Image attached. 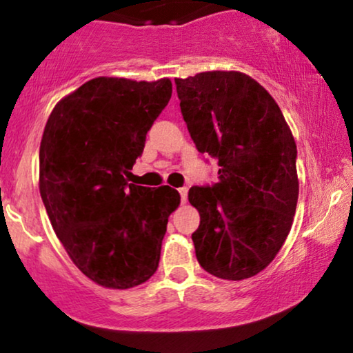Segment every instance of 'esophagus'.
<instances>
[{
  "label": "esophagus",
  "mask_w": 353,
  "mask_h": 353,
  "mask_svg": "<svg viewBox=\"0 0 353 353\" xmlns=\"http://www.w3.org/2000/svg\"><path fill=\"white\" fill-rule=\"evenodd\" d=\"M178 192H180V196H181V202H186V199H188V188H180V190H178Z\"/></svg>",
  "instance_id": "1"
}]
</instances>
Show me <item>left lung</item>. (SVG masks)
Returning <instances> with one entry per match:
<instances>
[{
    "label": "left lung",
    "mask_w": 353,
    "mask_h": 353,
    "mask_svg": "<svg viewBox=\"0 0 353 353\" xmlns=\"http://www.w3.org/2000/svg\"><path fill=\"white\" fill-rule=\"evenodd\" d=\"M197 151L219 159V181L192 186L201 215L192 233L207 273L239 281L262 272L291 231L299 197L297 148L272 94L236 70L175 79Z\"/></svg>",
    "instance_id": "obj_1"
}]
</instances>
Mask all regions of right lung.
<instances>
[{
    "instance_id": "obj_1",
    "label": "right lung",
    "mask_w": 353,
    "mask_h": 353,
    "mask_svg": "<svg viewBox=\"0 0 353 353\" xmlns=\"http://www.w3.org/2000/svg\"><path fill=\"white\" fill-rule=\"evenodd\" d=\"M170 96V79L98 77L62 98L45 125L43 204L75 267L103 288H134L159 267L180 194L128 185L125 176Z\"/></svg>"
}]
</instances>
